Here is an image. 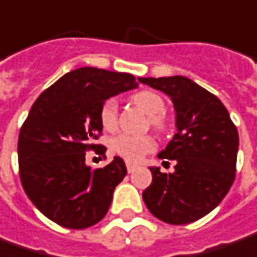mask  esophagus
Masks as SVG:
<instances>
[{"label": "esophagus", "mask_w": 257, "mask_h": 257, "mask_svg": "<svg viewBox=\"0 0 257 257\" xmlns=\"http://www.w3.org/2000/svg\"><path fill=\"white\" fill-rule=\"evenodd\" d=\"M126 169H128L129 173H132L134 171H135V169H137V166H135V165L129 164V162H126Z\"/></svg>", "instance_id": "34e87169"}]
</instances>
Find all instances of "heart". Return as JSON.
<instances>
[{
    "instance_id": "heart-1",
    "label": "heart",
    "mask_w": 257,
    "mask_h": 257,
    "mask_svg": "<svg viewBox=\"0 0 257 257\" xmlns=\"http://www.w3.org/2000/svg\"><path fill=\"white\" fill-rule=\"evenodd\" d=\"M132 102L149 115V123L156 131H165L168 126V119L165 116L164 98L154 91H139L132 96ZM99 120L102 128L113 131L118 126V103L115 99H106L99 109ZM112 151L129 162H139L145 154L155 149L154 139L148 135H129L120 134L111 142Z\"/></svg>"
}]
</instances>
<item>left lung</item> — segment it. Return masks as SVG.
I'll return each mask as SVG.
<instances>
[{
  "mask_svg": "<svg viewBox=\"0 0 257 257\" xmlns=\"http://www.w3.org/2000/svg\"><path fill=\"white\" fill-rule=\"evenodd\" d=\"M171 96L176 111L173 139L158 155L175 161V172L151 168L152 183L144 190L146 208L169 225H186L212 212L236 176L237 129L220 99L189 78H141Z\"/></svg>",
  "mask_w": 257,
  "mask_h": 257,
  "instance_id": "8db88e82",
  "label": "left lung"
}]
</instances>
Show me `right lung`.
Returning a JSON list of instances; mask_svg holds the SVG:
<instances>
[{"label": "right lung", "instance_id": "add662e5", "mask_svg": "<svg viewBox=\"0 0 257 257\" xmlns=\"http://www.w3.org/2000/svg\"><path fill=\"white\" fill-rule=\"evenodd\" d=\"M135 86L131 74L85 67L61 76L34 102L18 137L20 178L27 196L52 222L85 229L106 215L126 166L115 156L92 169L85 155L106 149L93 144L102 134V103Z\"/></svg>", "mask_w": 257, "mask_h": 257}]
</instances>
